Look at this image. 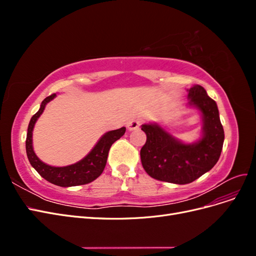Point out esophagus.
Listing matches in <instances>:
<instances>
[{
    "label": "esophagus",
    "instance_id": "obj_1",
    "mask_svg": "<svg viewBox=\"0 0 256 256\" xmlns=\"http://www.w3.org/2000/svg\"><path fill=\"white\" fill-rule=\"evenodd\" d=\"M140 125H141V120L138 118H132L128 122H127V128L129 131H134V130H138V128H140Z\"/></svg>",
    "mask_w": 256,
    "mask_h": 256
}]
</instances>
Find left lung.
I'll use <instances>...</instances> for the list:
<instances>
[{
	"mask_svg": "<svg viewBox=\"0 0 256 256\" xmlns=\"http://www.w3.org/2000/svg\"><path fill=\"white\" fill-rule=\"evenodd\" d=\"M189 104L202 114V138L184 144L158 124H144L146 143L141 148V161L146 173L157 180L178 184H190L210 171L218 162L224 142V130L214 99L200 85L188 90Z\"/></svg>",
	"mask_w": 256,
	"mask_h": 256,
	"instance_id": "left-lung-1",
	"label": "left lung"
}]
</instances>
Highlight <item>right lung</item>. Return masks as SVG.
<instances>
[{"label": "right lung", "instance_id": "right-lung-1", "mask_svg": "<svg viewBox=\"0 0 256 256\" xmlns=\"http://www.w3.org/2000/svg\"><path fill=\"white\" fill-rule=\"evenodd\" d=\"M56 96V94H52L51 96L44 98L40 104V109L32 116V118L30 120L26 141V148L28 161L30 166L46 180H48L53 184L60 186V187H74V186L88 184L102 175L106 164L108 154H109L110 147L115 141H118L120 136H124L126 128L122 127L120 129L112 130L104 134L100 138L98 143L90 152L88 156L84 157L82 160L76 162L74 164L60 168L46 164L40 160V158L36 156L33 150L32 134L35 122L44 112L46 104L51 102Z\"/></svg>", "mask_w": 256, "mask_h": 256}]
</instances>
